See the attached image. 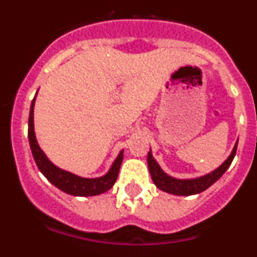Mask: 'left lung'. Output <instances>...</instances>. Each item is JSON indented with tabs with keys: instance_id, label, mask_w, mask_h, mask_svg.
I'll list each match as a JSON object with an SVG mask.
<instances>
[{
	"instance_id": "1",
	"label": "left lung",
	"mask_w": 257,
	"mask_h": 257,
	"mask_svg": "<svg viewBox=\"0 0 257 257\" xmlns=\"http://www.w3.org/2000/svg\"><path fill=\"white\" fill-rule=\"evenodd\" d=\"M237 144L234 145V148L231 151L230 156L228 157V160L221 166H219L216 170H213L212 172L205 175V176H201V178L185 179V180L184 179L172 178L166 172H163V170L161 169L160 165L156 162V160L152 156V152H149L148 169L149 172H151L152 180H153V183L156 184V187L158 189L170 193V194H176V196H192V194L203 192L207 188H210L215 181L219 180L224 175V172L229 169V166H230L231 161L235 156V152H237Z\"/></svg>"
}]
</instances>
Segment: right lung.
<instances>
[{
  "label": "right lung",
  "mask_w": 257,
  "mask_h": 257,
  "mask_svg": "<svg viewBox=\"0 0 257 257\" xmlns=\"http://www.w3.org/2000/svg\"><path fill=\"white\" fill-rule=\"evenodd\" d=\"M37 96V94H36ZM36 96L33 97L31 104V112H29L28 119V138L31 151L33 154V158L36 161L38 170L45 175V178L54 184L56 188L63 190L64 193L72 194V196L78 197H88V196H97L101 193L106 192L114 185L115 180L118 178V172L121 167L122 160H123V151L119 152L118 157L113 162L112 167L106 172L104 176L95 179H86L77 176V175L68 172L65 170H61L56 167L51 161L46 157V154L42 152V149L38 145L37 139L35 134V123H33V109H35Z\"/></svg>",
  "instance_id": "add662e5"
}]
</instances>
